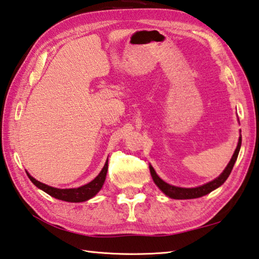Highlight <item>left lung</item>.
<instances>
[{"instance_id":"8db88e82","label":"left lung","mask_w":259,"mask_h":259,"mask_svg":"<svg viewBox=\"0 0 259 259\" xmlns=\"http://www.w3.org/2000/svg\"><path fill=\"white\" fill-rule=\"evenodd\" d=\"M241 147V137H239V143L236 150H234V154L231 158V161L228 164V166L225 167V170L222 172L219 178H216L215 180L210 181L208 183H206L204 186L197 187V188H180V187H175L168 185V183L164 182L161 178H159L156 172L154 171V168L149 165V170H150V175H152V178L154 182L156 183V186L161 189L164 194L166 196L170 197V198L173 199H192V198H199V197H203L205 195L209 194L210 191L215 190L216 188H219L220 186H222L225 182V180L229 178L230 173H231L234 163L237 161L239 150H240Z\"/></svg>"}]
</instances>
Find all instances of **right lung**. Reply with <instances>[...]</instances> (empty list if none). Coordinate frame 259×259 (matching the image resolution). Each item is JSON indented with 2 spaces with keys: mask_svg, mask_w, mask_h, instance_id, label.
Returning a JSON list of instances; mask_svg holds the SVG:
<instances>
[{
  "mask_svg": "<svg viewBox=\"0 0 259 259\" xmlns=\"http://www.w3.org/2000/svg\"><path fill=\"white\" fill-rule=\"evenodd\" d=\"M107 168H109V163L106 161L104 167H103L102 171L100 172V175L94 179L93 181H91L82 187L73 188V189H58V188L50 187L48 185H45V183L37 181L36 179L28 175V173L27 176L37 188H39V189L45 191L46 194H49L50 196L54 197V198L64 200V201H70V203H80V201L91 199L92 197L95 196L97 192L101 190V188L103 187V183L105 181Z\"/></svg>",
  "mask_w": 259,
  "mask_h": 259,
  "instance_id": "obj_1",
  "label": "right lung"
}]
</instances>
